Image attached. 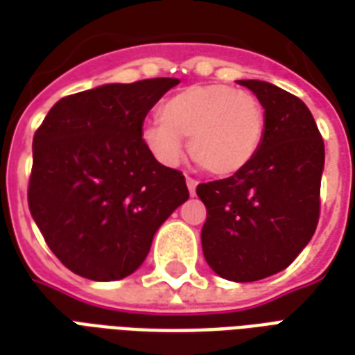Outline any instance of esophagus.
<instances>
[{
  "instance_id": "1",
  "label": "esophagus",
  "mask_w": 355,
  "mask_h": 355,
  "mask_svg": "<svg viewBox=\"0 0 355 355\" xmlns=\"http://www.w3.org/2000/svg\"><path fill=\"white\" fill-rule=\"evenodd\" d=\"M186 186H188V192H190V196H193V193H196V188H198V180L192 177H186Z\"/></svg>"
}]
</instances>
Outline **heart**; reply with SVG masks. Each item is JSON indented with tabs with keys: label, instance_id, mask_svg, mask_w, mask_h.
<instances>
[{
	"label": "heart",
	"instance_id": "1",
	"mask_svg": "<svg viewBox=\"0 0 355 355\" xmlns=\"http://www.w3.org/2000/svg\"><path fill=\"white\" fill-rule=\"evenodd\" d=\"M162 119L140 127V140L155 162L177 167L186 152L216 177L245 169L264 137V108L257 96L220 83L182 89L163 102Z\"/></svg>",
	"mask_w": 355,
	"mask_h": 355
}]
</instances>
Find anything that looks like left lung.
<instances>
[{"label":"left lung","mask_w":355,"mask_h":355,"mask_svg":"<svg viewBox=\"0 0 355 355\" xmlns=\"http://www.w3.org/2000/svg\"><path fill=\"white\" fill-rule=\"evenodd\" d=\"M264 108L253 162L198 186L207 209L203 257L224 279L247 283L282 272L312 239L320 218L325 146L312 112L295 94L261 80H238Z\"/></svg>","instance_id":"8db88e82"}]
</instances>
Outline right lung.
<instances>
[{
	"label": "right lung",
	"mask_w": 355,
	"mask_h": 355,
	"mask_svg": "<svg viewBox=\"0 0 355 355\" xmlns=\"http://www.w3.org/2000/svg\"><path fill=\"white\" fill-rule=\"evenodd\" d=\"M180 81L106 83L64 96L34 135L28 205L57 259L93 282L131 275L188 198L180 171L150 155L140 127Z\"/></svg>",
	"instance_id": "1"
}]
</instances>
